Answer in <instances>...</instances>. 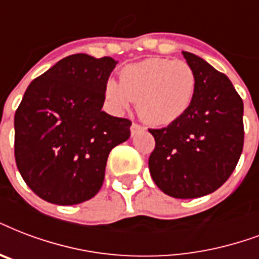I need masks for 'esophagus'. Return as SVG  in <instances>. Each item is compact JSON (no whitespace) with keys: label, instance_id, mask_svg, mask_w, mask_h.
I'll list each match as a JSON object with an SVG mask.
<instances>
[{"label":"esophagus","instance_id":"esophagus-1","mask_svg":"<svg viewBox=\"0 0 259 259\" xmlns=\"http://www.w3.org/2000/svg\"><path fill=\"white\" fill-rule=\"evenodd\" d=\"M145 130V127L141 125H138V123H133L132 125V127H130V133H132V136H134V134L140 133V132H144Z\"/></svg>","mask_w":259,"mask_h":259}]
</instances>
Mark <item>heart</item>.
I'll use <instances>...</instances> for the list:
<instances>
[{"mask_svg": "<svg viewBox=\"0 0 259 259\" xmlns=\"http://www.w3.org/2000/svg\"><path fill=\"white\" fill-rule=\"evenodd\" d=\"M195 92L197 76L190 65L160 57L126 65L119 72V84L110 78L104 85L114 111H126L137 102L138 115L156 126L179 121L190 110Z\"/></svg>", "mask_w": 259, "mask_h": 259, "instance_id": "heart-1", "label": "heart"}]
</instances>
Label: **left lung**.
I'll return each instance as SVG.
<instances>
[{
    "mask_svg": "<svg viewBox=\"0 0 259 259\" xmlns=\"http://www.w3.org/2000/svg\"><path fill=\"white\" fill-rule=\"evenodd\" d=\"M197 76L190 110L161 129H149L156 145L149 171L156 186L174 198L216 191L234 172L243 151V102L230 78L205 59L182 51Z\"/></svg>",
    "mask_w": 259,
    "mask_h": 259,
    "instance_id": "1",
    "label": "left lung"
}]
</instances>
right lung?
Segmentation results:
<instances>
[{"label":"right lung","mask_w":259,"mask_h":259,"mask_svg":"<svg viewBox=\"0 0 259 259\" xmlns=\"http://www.w3.org/2000/svg\"><path fill=\"white\" fill-rule=\"evenodd\" d=\"M111 57L73 54L25 91L15 114V159L42 200L76 205L96 195L108 153L130 137L132 122L102 111Z\"/></svg>","instance_id":"1"}]
</instances>
